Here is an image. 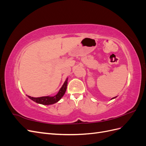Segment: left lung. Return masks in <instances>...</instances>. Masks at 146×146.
I'll return each instance as SVG.
<instances>
[{
  "label": "left lung",
  "mask_w": 146,
  "mask_h": 146,
  "mask_svg": "<svg viewBox=\"0 0 146 146\" xmlns=\"http://www.w3.org/2000/svg\"><path fill=\"white\" fill-rule=\"evenodd\" d=\"M116 98V97H115V98H112L111 99H114V98Z\"/></svg>",
  "instance_id": "8db88e82"
}]
</instances>
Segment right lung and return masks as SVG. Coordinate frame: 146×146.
Returning <instances> with one entry per match:
<instances>
[{"label":"right lung","mask_w":146,"mask_h":146,"mask_svg":"<svg viewBox=\"0 0 146 146\" xmlns=\"http://www.w3.org/2000/svg\"><path fill=\"white\" fill-rule=\"evenodd\" d=\"M68 79V78H66V80L64 82L62 87L60 88V90H59L58 93L54 96H44L41 97V98H33V97L28 96V97L31 100H32L33 101L35 102L42 105H48L55 104L57 102H58L65 94L66 88H67Z\"/></svg>","instance_id":"1"}]
</instances>
